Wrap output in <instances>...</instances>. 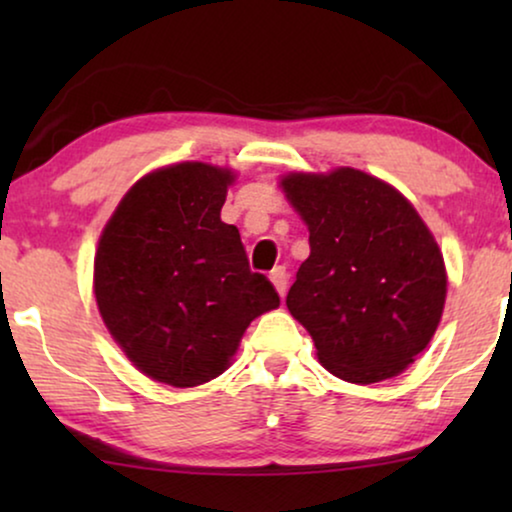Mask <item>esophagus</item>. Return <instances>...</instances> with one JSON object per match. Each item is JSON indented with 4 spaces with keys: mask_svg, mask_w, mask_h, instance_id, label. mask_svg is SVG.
Here are the masks:
<instances>
[{
    "mask_svg": "<svg viewBox=\"0 0 512 512\" xmlns=\"http://www.w3.org/2000/svg\"><path fill=\"white\" fill-rule=\"evenodd\" d=\"M270 282L275 284V289L279 296H286V286H289V272H286L284 265H279V268H275L270 272Z\"/></svg>",
    "mask_w": 512,
    "mask_h": 512,
    "instance_id": "obj_1",
    "label": "esophagus"
}]
</instances>
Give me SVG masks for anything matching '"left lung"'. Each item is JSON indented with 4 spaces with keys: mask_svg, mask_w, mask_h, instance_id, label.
I'll list each match as a JSON object with an SVG mask.
<instances>
[{
    "mask_svg": "<svg viewBox=\"0 0 512 512\" xmlns=\"http://www.w3.org/2000/svg\"><path fill=\"white\" fill-rule=\"evenodd\" d=\"M282 188L310 230V256L286 307L319 363L354 384L403 373L440 324L443 254L417 209L382 179L338 167L291 172Z\"/></svg>",
    "mask_w": 512,
    "mask_h": 512,
    "instance_id": "left-lung-1",
    "label": "left lung"
}]
</instances>
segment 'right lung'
<instances>
[{
    "label": "right lung",
    "instance_id": "add662e5",
    "mask_svg": "<svg viewBox=\"0 0 512 512\" xmlns=\"http://www.w3.org/2000/svg\"><path fill=\"white\" fill-rule=\"evenodd\" d=\"M235 174L177 163L146 174L102 230L93 289L132 366L186 389L230 366L247 326L275 310L268 277L249 270L240 233L221 221Z\"/></svg>",
    "mask_w": 512,
    "mask_h": 512
}]
</instances>
